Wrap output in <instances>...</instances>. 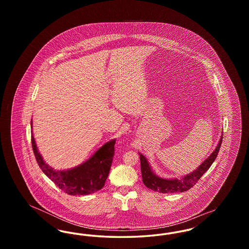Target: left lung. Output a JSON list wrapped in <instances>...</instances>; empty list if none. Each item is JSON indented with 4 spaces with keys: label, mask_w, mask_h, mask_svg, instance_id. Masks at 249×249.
Returning a JSON list of instances; mask_svg holds the SVG:
<instances>
[{
    "label": "left lung",
    "mask_w": 249,
    "mask_h": 249,
    "mask_svg": "<svg viewBox=\"0 0 249 249\" xmlns=\"http://www.w3.org/2000/svg\"><path fill=\"white\" fill-rule=\"evenodd\" d=\"M222 135L219 139L215 149L212 152V154L201 163L196 170L190 173L187 176H184L180 178H160L152 171L151 166L147 159L140 155V161H141V172H142V183L144 186L150 190L158 191L160 193H174V192H184L191 189L200 178L203 176V174L212 165L215 158L217 157L219 148L222 142Z\"/></svg>",
    "instance_id": "left-lung-1"
}]
</instances>
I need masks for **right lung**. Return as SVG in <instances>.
<instances>
[{
    "label": "right lung",
    "mask_w": 249,
    "mask_h": 249,
    "mask_svg": "<svg viewBox=\"0 0 249 249\" xmlns=\"http://www.w3.org/2000/svg\"><path fill=\"white\" fill-rule=\"evenodd\" d=\"M31 126L33 128V121H31ZM115 142L116 139L106 142L88 160L80 165L68 170L59 171L46 163L38 151L32 131V144L38 165L57 187L65 193L73 196L88 195L103 189L113 161Z\"/></svg>",
    "instance_id": "add662e5"
}]
</instances>
